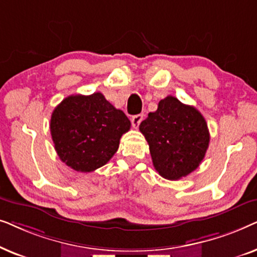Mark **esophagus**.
Returning a JSON list of instances; mask_svg holds the SVG:
<instances>
[{
	"label": "esophagus",
	"instance_id": "esophagus-1",
	"mask_svg": "<svg viewBox=\"0 0 257 257\" xmlns=\"http://www.w3.org/2000/svg\"><path fill=\"white\" fill-rule=\"evenodd\" d=\"M143 120V114H137V115H133L132 119H131V122L133 125V127L137 128L138 126L140 125V122Z\"/></svg>",
	"mask_w": 257,
	"mask_h": 257
}]
</instances>
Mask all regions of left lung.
<instances>
[{
  "label": "left lung",
  "mask_w": 257,
  "mask_h": 257,
  "mask_svg": "<svg viewBox=\"0 0 257 257\" xmlns=\"http://www.w3.org/2000/svg\"><path fill=\"white\" fill-rule=\"evenodd\" d=\"M139 130L149 143L154 168L168 180H179L195 171L209 145L203 115L173 96L161 99Z\"/></svg>",
  "instance_id": "8db88e82"
}]
</instances>
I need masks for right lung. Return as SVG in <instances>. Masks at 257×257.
I'll return each mask as SVG.
<instances>
[{
    "label": "right lung",
    "mask_w": 257,
    "mask_h": 257,
    "mask_svg": "<svg viewBox=\"0 0 257 257\" xmlns=\"http://www.w3.org/2000/svg\"><path fill=\"white\" fill-rule=\"evenodd\" d=\"M131 127L124 112L103 93L69 96L51 114L50 132L59 159L77 172L104 166L117 152L121 136Z\"/></svg>",
    "instance_id": "obj_1"
}]
</instances>
